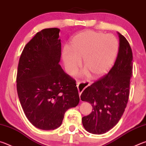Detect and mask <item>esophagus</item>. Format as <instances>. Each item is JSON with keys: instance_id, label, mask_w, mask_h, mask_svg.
Returning a JSON list of instances; mask_svg holds the SVG:
<instances>
[{"instance_id": "obj_1", "label": "esophagus", "mask_w": 146, "mask_h": 146, "mask_svg": "<svg viewBox=\"0 0 146 146\" xmlns=\"http://www.w3.org/2000/svg\"><path fill=\"white\" fill-rule=\"evenodd\" d=\"M90 86V82L88 81H83V82H78L76 83V86H77L79 97H80L81 94H82V91L84 90L86 88Z\"/></svg>"}]
</instances>
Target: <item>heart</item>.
<instances>
[{
    "instance_id": "b5f03b06",
    "label": "heart",
    "mask_w": 146,
    "mask_h": 146,
    "mask_svg": "<svg viewBox=\"0 0 146 146\" xmlns=\"http://www.w3.org/2000/svg\"><path fill=\"white\" fill-rule=\"evenodd\" d=\"M119 43L113 35L86 31L71 40L69 48L62 51V59L68 73L73 74L80 67L83 59L84 73L97 78L107 73L117 58Z\"/></svg>"
}]
</instances>
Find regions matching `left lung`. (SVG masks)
<instances>
[{"mask_svg": "<svg viewBox=\"0 0 146 146\" xmlns=\"http://www.w3.org/2000/svg\"><path fill=\"white\" fill-rule=\"evenodd\" d=\"M119 51L108 75L86 88L82 101L90 103L93 111L82 118L84 127L92 134H103L115 126L122 117L129 98L133 75V53L124 36L118 33Z\"/></svg>", "mask_w": 146, "mask_h": 146, "instance_id": "left-lung-1", "label": "left lung"}]
</instances>
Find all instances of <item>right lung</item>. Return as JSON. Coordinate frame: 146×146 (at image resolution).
I'll use <instances>...</instances> for the list:
<instances>
[{
  "label": "right lung",
  "instance_id": "right-lung-1",
  "mask_svg": "<svg viewBox=\"0 0 146 146\" xmlns=\"http://www.w3.org/2000/svg\"><path fill=\"white\" fill-rule=\"evenodd\" d=\"M59 32L55 28L38 32L24 47L17 70V93L24 114L42 130L60 127L66 111L80 100L76 81L59 64Z\"/></svg>",
  "mask_w": 146,
  "mask_h": 146
}]
</instances>
